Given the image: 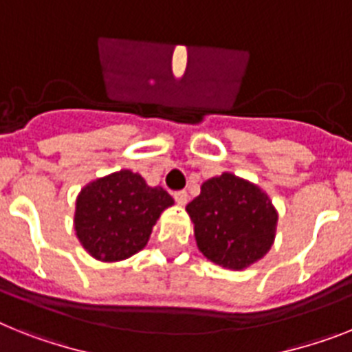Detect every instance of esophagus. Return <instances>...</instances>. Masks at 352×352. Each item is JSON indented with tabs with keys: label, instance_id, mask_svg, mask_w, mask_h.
<instances>
[{
	"label": "esophagus",
	"instance_id": "esophagus-1",
	"mask_svg": "<svg viewBox=\"0 0 352 352\" xmlns=\"http://www.w3.org/2000/svg\"><path fill=\"white\" fill-rule=\"evenodd\" d=\"M173 199H175V202L179 204V206H186V202H188V193H186L184 190L175 191V193H173Z\"/></svg>",
	"mask_w": 352,
	"mask_h": 352
}]
</instances>
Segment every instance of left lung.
<instances>
[{
  "label": "left lung",
  "instance_id": "1",
  "mask_svg": "<svg viewBox=\"0 0 352 352\" xmlns=\"http://www.w3.org/2000/svg\"><path fill=\"white\" fill-rule=\"evenodd\" d=\"M200 252L223 268L241 270L274 243L277 212L258 186L232 173L212 177L186 206Z\"/></svg>",
  "mask_w": 352,
  "mask_h": 352
}]
</instances>
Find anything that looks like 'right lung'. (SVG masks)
Listing matches in <instances>:
<instances>
[{"label":"right lung","mask_w":352,"mask_h":352,"mask_svg":"<svg viewBox=\"0 0 352 352\" xmlns=\"http://www.w3.org/2000/svg\"><path fill=\"white\" fill-rule=\"evenodd\" d=\"M173 204L129 170L91 182L76 199L75 231L84 249L102 261H121L143 249L159 214Z\"/></svg>","instance_id":"right-lung-1"}]
</instances>
